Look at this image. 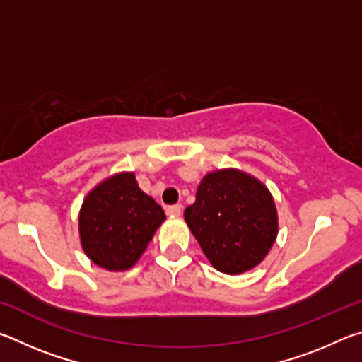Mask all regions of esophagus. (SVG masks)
I'll return each mask as SVG.
<instances>
[{"mask_svg": "<svg viewBox=\"0 0 362 362\" xmlns=\"http://www.w3.org/2000/svg\"><path fill=\"white\" fill-rule=\"evenodd\" d=\"M166 212H168V216H169V217H179L180 214H182V206H180V204L169 206L168 209H166Z\"/></svg>", "mask_w": 362, "mask_h": 362, "instance_id": "esophagus-1", "label": "esophagus"}]
</instances>
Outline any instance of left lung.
Masks as SVG:
<instances>
[{
	"mask_svg": "<svg viewBox=\"0 0 362 362\" xmlns=\"http://www.w3.org/2000/svg\"><path fill=\"white\" fill-rule=\"evenodd\" d=\"M183 216L207 260L225 274H241L259 265L278 236L272 193L238 169L206 174Z\"/></svg>",
	"mask_w": 362,
	"mask_h": 362,
	"instance_id": "obj_1",
	"label": "left lung"
}]
</instances>
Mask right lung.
<instances>
[{
  "instance_id": "obj_1",
  "label": "right lung",
  "mask_w": 362,
  "mask_h": 362,
  "mask_svg": "<svg viewBox=\"0 0 362 362\" xmlns=\"http://www.w3.org/2000/svg\"><path fill=\"white\" fill-rule=\"evenodd\" d=\"M166 216L139 188L134 173H119L90 189L79 211L84 254L108 272L136 265Z\"/></svg>"
}]
</instances>
